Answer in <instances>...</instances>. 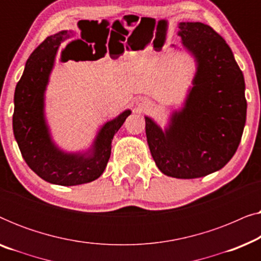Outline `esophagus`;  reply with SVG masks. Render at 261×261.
Here are the masks:
<instances>
[{
  "mask_svg": "<svg viewBox=\"0 0 261 261\" xmlns=\"http://www.w3.org/2000/svg\"><path fill=\"white\" fill-rule=\"evenodd\" d=\"M135 105H137L139 110H145L149 107V102L146 98L141 97V98H138L137 101H135Z\"/></svg>",
  "mask_w": 261,
  "mask_h": 261,
  "instance_id": "1",
  "label": "esophagus"
}]
</instances>
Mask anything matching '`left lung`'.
I'll use <instances>...</instances> for the list:
<instances>
[{"mask_svg":"<svg viewBox=\"0 0 261 261\" xmlns=\"http://www.w3.org/2000/svg\"><path fill=\"white\" fill-rule=\"evenodd\" d=\"M178 30L197 65L192 88L164 130L145 116L146 137L164 174L192 179L222 169L235 154L247 102L244 74L224 39L202 22H180Z\"/></svg>","mask_w":261,"mask_h":261,"instance_id":"8db88e82","label":"left lung"}]
</instances>
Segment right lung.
<instances>
[{"label": "right lung", "instance_id": "obj_1", "mask_svg": "<svg viewBox=\"0 0 261 261\" xmlns=\"http://www.w3.org/2000/svg\"><path fill=\"white\" fill-rule=\"evenodd\" d=\"M71 31L49 35L32 52L14 94L13 130L24 162L48 183L72 187L90 183L105 171L114 135L130 115L124 110L98 130L87 152L67 153L53 142L45 117V91L58 48Z\"/></svg>", "mask_w": 261, "mask_h": 261}]
</instances>
